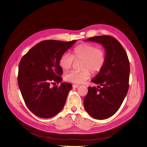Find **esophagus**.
<instances>
[{
  "label": "esophagus",
  "mask_w": 147,
  "mask_h": 147,
  "mask_svg": "<svg viewBox=\"0 0 147 147\" xmlns=\"http://www.w3.org/2000/svg\"><path fill=\"white\" fill-rule=\"evenodd\" d=\"M79 87L78 85H76V84H73V88H78Z\"/></svg>",
  "instance_id": "obj_1"
}]
</instances>
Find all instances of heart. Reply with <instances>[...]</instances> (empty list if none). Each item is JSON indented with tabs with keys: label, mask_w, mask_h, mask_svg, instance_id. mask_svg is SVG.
<instances>
[{
	"label": "heart",
	"mask_w": 147,
	"mask_h": 147,
	"mask_svg": "<svg viewBox=\"0 0 147 147\" xmlns=\"http://www.w3.org/2000/svg\"><path fill=\"white\" fill-rule=\"evenodd\" d=\"M106 60L105 51L101 48H96L94 45L82 43L77 46L72 52L71 55L64 53L59 61V67L63 70L71 68L74 61H81L79 72L71 71L64 75V79L68 82L80 84L88 79L91 72H99L105 65Z\"/></svg>",
	"instance_id": "obj_1"
}]
</instances>
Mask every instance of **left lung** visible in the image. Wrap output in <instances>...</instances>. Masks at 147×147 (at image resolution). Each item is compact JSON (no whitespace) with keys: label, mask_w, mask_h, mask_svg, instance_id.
Instances as JSON below:
<instances>
[{"label":"left lung","mask_w":147,"mask_h":147,"mask_svg":"<svg viewBox=\"0 0 147 147\" xmlns=\"http://www.w3.org/2000/svg\"><path fill=\"white\" fill-rule=\"evenodd\" d=\"M84 41L101 44L105 49L106 60L102 68L91 80L98 86L88 87L84 106L92 117L106 119L119 109L128 91L129 59L123 47L111 36H96Z\"/></svg>","instance_id":"obj_1"}]
</instances>
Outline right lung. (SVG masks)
Listing matches in <instances>:
<instances>
[{
  "instance_id": "add662e5",
  "label": "right lung",
  "mask_w": 147,
  "mask_h": 147,
  "mask_svg": "<svg viewBox=\"0 0 147 147\" xmlns=\"http://www.w3.org/2000/svg\"><path fill=\"white\" fill-rule=\"evenodd\" d=\"M76 41H42L22 57L19 65V88L27 107L37 117L51 118L63 108L72 85L61 82L59 87L51 88L50 84L62 81L60 57Z\"/></svg>"
}]
</instances>
